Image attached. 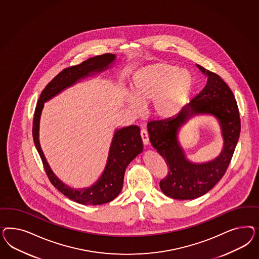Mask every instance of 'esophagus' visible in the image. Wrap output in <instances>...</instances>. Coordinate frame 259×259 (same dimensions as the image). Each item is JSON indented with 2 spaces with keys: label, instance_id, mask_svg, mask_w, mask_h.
Returning <instances> with one entry per match:
<instances>
[{
  "label": "esophagus",
  "instance_id": "obj_1",
  "mask_svg": "<svg viewBox=\"0 0 259 259\" xmlns=\"http://www.w3.org/2000/svg\"><path fill=\"white\" fill-rule=\"evenodd\" d=\"M141 139L143 141V144L144 145H148L149 144V137H148V132L146 129H141Z\"/></svg>",
  "mask_w": 259,
  "mask_h": 259
}]
</instances>
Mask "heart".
<instances>
[{"label": "heart", "mask_w": 259, "mask_h": 259, "mask_svg": "<svg viewBox=\"0 0 259 259\" xmlns=\"http://www.w3.org/2000/svg\"><path fill=\"white\" fill-rule=\"evenodd\" d=\"M194 78L177 65L157 63L137 71L132 79V95L126 105L138 113L142 104L152 102V109L160 118H169L181 109L194 88Z\"/></svg>", "instance_id": "1"}]
</instances>
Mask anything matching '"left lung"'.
Returning <instances> with one entry per match:
<instances>
[{
    "instance_id": "left-lung-1",
    "label": "left lung",
    "mask_w": 259,
    "mask_h": 259,
    "mask_svg": "<svg viewBox=\"0 0 259 259\" xmlns=\"http://www.w3.org/2000/svg\"><path fill=\"white\" fill-rule=\"evenodd\" d=\"M196 66L207 77L203 90L178 115L147 124L151 144L170 170L159 187L166 196L181 200L203 196L220 181L234 155L241 127L237 103L230 87L215 73ZM199 114H210L218 119L224 148L212 161L196 164L186 157L178 133L191 118Z\"/></svg>"
}]
</instances>
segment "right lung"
I'll return each mask as SVG.
<instances>
[{"label": "right lung", "instance_id": "right-lung-1", "mask_svg": "<svg viewBox=\"0 0 259 259\" xmlns=\"http://www.w3.org/2000/svg\"><path fill=\"white\" fill-rule=\"evenodd\" d=\"M116 61L115 54H103L90 58L78 65L63 69L42 90L37 103L33 118V140L39 152L47 177L51 183L64 196L75 202L83 205H101L115 199L121 192L126 167L140 155L143 144L139 126L130 125L116 129L110 144L105 168L99 180L90 187L71 188L61 181L47 162L39 144V120L45 106L55 96L71 87L81 79L102 73L112 66Z\"/></svg>", "mask_w": 259, "mask_h": 259}]
</instances>
